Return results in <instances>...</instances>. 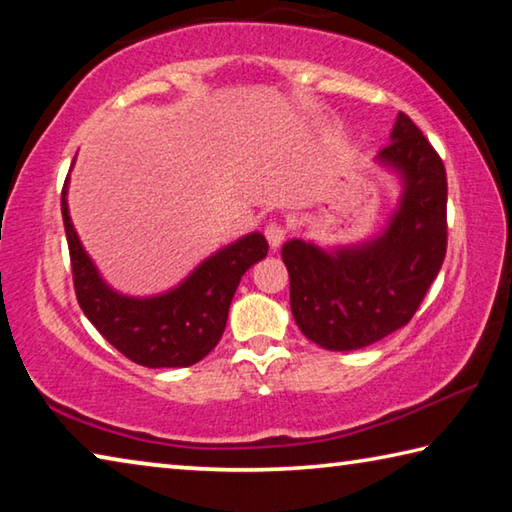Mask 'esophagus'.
<instances>
[{
  "mask_svg": "<svg viewBox=\"0 0 512 512\" xmlns=\"http://www.w3.org/2000/svg\"><path fill=\"white\" fill-rule=\"evenodd\" d=\"M264 235H266V239H268V244H271V248L275 250V248L282 246L284 237H287V228H284L282 223L271 221V223H268L266 228H264Z\"/></svg>",
  "mask_w": 512,
  "mask_h": 512,
  "instance_id": "esophagus-1",
  "label": "esophagus"
}]
</instances>
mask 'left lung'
<instances>
[{"label":"left lung","instance_id":"8db88e82","mask_svg":"<svg viewBox=\"0 0 512 512\" xmlns=\"http://www.w3.org/2000/svg\"><path fill=\"white\" fill-rule=\"evenodd\" d=\"M379 158L404 176L400 210L366 246L323 250L293 239L282 246L291 311L320 348L345 352L404 327L427 296L447 253V173L431 142L400 112Z\"/></svg>","mask_w":512,"mask_h":512}]
</instances>
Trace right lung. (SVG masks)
Instances as JSON below:
<instances>
[{"mask_svg": "<svg viewBox=\"0 0 512 512\" xmlns=\"http://www.w3.org/2000/svg\"><path fill=\"white\" fill-rule=\"evenodd\" d=\"M67 180L60 196L72 262L74 293L90 323L112 348L144 368H185L214 350L228 323L241 275L268 255L264 235H248L219 250L158 298H126L106 287L85 255L67 214Z\"/></svg>", "mask_w": 512, "mask_h": 512, "instance_id": "obj_1", "label": "right lung"}]
</instances>
